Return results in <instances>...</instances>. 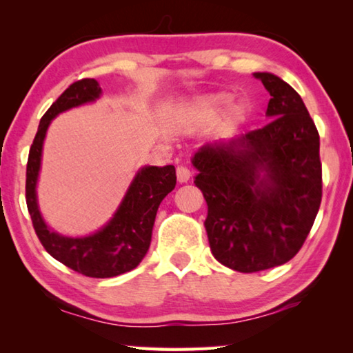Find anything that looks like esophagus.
Wrapping results in <instances>:
<instances>
[{
	"instance_id": "1",
	"label": "esophagus",
	"mask_w": 353,
	"mask_h": 353,
	"mask_svg": "<svg viewBox=\"0 0 353 353\" xmlns=\"http://www.w3.org/2000/svg\"><path fill=\"white\" fill-rule=\"evenodd\" d=\"M176 176H177V182L179 183H185V182L190 181L191 171L187 168V166H177Z\"/></svg>"
}]
</instances>
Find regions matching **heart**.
<instances>
[{
  "mask_svg": "<svg viewBox=\"0 0 353 353\" xmlns=\"http://www.w3.org/2000/svg\"><path fill=\"white\" fill-rule=\"evenodd\" d=\"M232 104V97L225 93L219 94H210V97H204L196 101V103L190 107L185 121L187 123H196L201 119H208L219 115L221 112H224L227 107ZM243 115L241 107H236L234 112V117L238 118Z\"/></svg>",
  "mask_w": 353,
  "mask_h": 353,
  "instance_id": "1",
  "label": "heart"
}]
</instances>
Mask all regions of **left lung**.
Returning <instances> with one entry per match:
<instances>
[{"label": "left lung", "instance_id": "left-lung-1", "mask_svg": "<svg viewBox=\"0 0 353 353\" xmlns=\"http://www.w3.org/2000/svg\"><path fill=\"white\" fill-rule=\"evenodd\" d=\"M271 94L265 128L194 152L214 259L238 272L290 261L312 230L322 198L319 134L302 98L272 73H254Z\"/></svg>", "mask_w": 353, "mask_h": 353}]
</instances>
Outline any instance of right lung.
<instances>
[{
  "mask_svg": "<svg viewBox=\"0 0 353 353\" xmlns=\"http://www.w3.org/2000/svg\"><path fill=\"white\" fill-rule=\"evenodd\" d=\"M103 90L98 81H77L52 103L40 119L26 166V204L32 225L46 252L57 261L87 277L107 279L132 271L151 244L152 227L160 202L176 187V168L143 166L124 194L109 223L92 235L63 236L48 227L37 201V181L46 130L59 113L94 103Z\"/></svg>",
  "mask_w": 353,
  "mask_h": 353,
  "instance_id": "obj_1",
  "label": "right lung"
}]
</instances>
